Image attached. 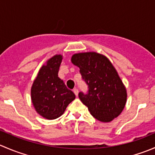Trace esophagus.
Masks as SVG:
<instances>
[{"label": "esophagus", "instance_id": "obj_1", "mask_svg": "<svg viewBox=\"0 0 155 155\" xmlns=\"http://www.w3.org/2000/svg\"><path fill=\"white\" fill-rule=\"evenodd\" d=\"M73 92H74L75 95H76V96L77 97L78 96V93H79V91H78V89L76 88H76L73 89Z\"/></svg>", "mask_w": 155, "mask_h": 155}]
</instances>
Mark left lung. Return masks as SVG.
<instances>
[{
  "instance_id": "obj_1",
  "label": "left lung",
  "mask_w": 155,
  "mask_h": 155,
  "mask_svg": "<svg viewBox=\"0 0 155 155\" xmlns=\"http://www.w3.org/2000/svg\"><path fill=\"white\" fill-rule=\"evenodd\" d=\"M71 61L88 87L79 97L92 116L103 122L117 118L125 107L127 91L110 61L97 52H84L73 54Z\"/></svg>"
}]
</instances>
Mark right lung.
I'll use <instances>...</instances> for the list:
<instances>
[{"label": "right lung", "mask_w": 155, "mask_h": 155, "mask_svg": "<svg viewBox=\"0 0 155 155\" xmlns=\"http://www.w3.org/2000/svg\"><path fill=\"white\" fill-rule=\"evenodd\" d=\"M62 58L61 54H55L48 60L31 87V101L35 110L48 120L60 117L76 97L58 75Z\"/></svg>", "instance_id": "1"}]
</instances>
